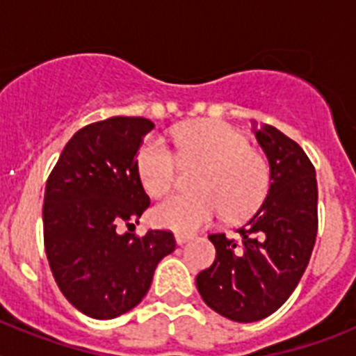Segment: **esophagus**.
<instances>
[{"instance_id":"obj_1","label":"esophagus","mask_w":356,"mask_h":356,"mask_svg":"<svg viewBox=\"0 0 356 356\" xmlns=\"http://www.w3.org/2000/svg\"><path fill=\"white\" fill-rule=\"evenodd\" d=\"M175 238H176V244H178V246H184L185 242H188L193 237L187 234H180V232H178V234H175Z\"/></svg>"}]
</instances>
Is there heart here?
<instances>
[{
    "label": "heart",
    "instance_id": "1",
    "mask_svg": "<svg viewBox=\"0 0 356 356\" xmlns=\"http://www.w3.org/2000/svg\"><path fill=\"white\" fill-rule=\"evenodd\" d=\"M176 155L187 165H201L194 194H172L153 209L156 226L194 232L209 225L222 210L228 221L244 219L264 201L269 188V165L251 149L241 131L221 121L188 124L175 134ZM165 140L151 135L137 155L144 191L162 196L172 187L178 160Z\"/></svg>",
    "mask_w": 356,
    "mask_h": 356
}]
</instances>
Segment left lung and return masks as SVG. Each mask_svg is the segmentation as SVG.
<instances>
[{"label":"left lung","instance_id":"obj_1","mask_svg":"<svg viewBox=\"0 0 356 356\" xmlns=\"http://www.w3.org/2000/svg\"><path fill=\"white\" fill-rule=\"evenodd\" d=\"M269 162V191L238 241L210 235L216 260L196 276L217 314L254 323L276 312L308 266L317 235L316 169L298 143L269 124L253 128Z\"/></svg>","mask_w":356,"mask_h":356}]
</instances>
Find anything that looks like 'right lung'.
<instances>
[{"instance_id":"right-lung-1","label":"right lung","mask_w":356,"mask_h":356,"mask_svg":"<svg viewBox=\"0 0 356 356\" xmlns=\"http://www.w3.org/2000/svg\"><path fill=\"white\" fill-rule=\"evenodd\" d=\"M155 124L108 118L87 124L65 144L44 193V246L69 303L94 319H114L143 301L153 273L176 248L171 232H130L149 207L137 151Z\"/></svg>"}]
</instances>
